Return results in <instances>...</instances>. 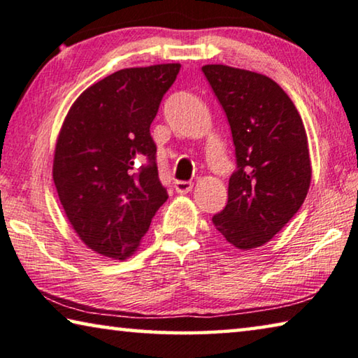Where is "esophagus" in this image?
<instances>
[{
	"instance_id": "esophagus-1",
	"label": "esophagus",
	"mask_w": 358,
	"mask_h": 358,
	"mask_svg": "<svg viewBox=\"0 0 358 358\" xmlns=\"http://www.w3.org/2000/svg\"><path fill=\"white\" fill-rule=\"evenodd\" d=\"M174 189L176 192L180 193V195H184V193H189L193 189V184L187 182V180H176Z\"/></svg>"
}]
</instances>
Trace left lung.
I'll list each match as a JSON object with an SVG mask.
<instances>
[{
	"label": "left lung",
	"instance_id": "8db88e82",
	"mask_svg": "<svg viewBox=\"0 0 358 358\" xmlns=\"http://www.w3.org/2000/svg\"><path fill=\"white\" fill-rule=\"evenodd\" d=\"M201 69L227 114L238 163L227 206L213 222L236 249H257L289 224L308 195L306 130L294 101L268 76L227 64Z\"/></svg>",
	"mask_w": 358,
	"mask_h": 358
}]
</instances>
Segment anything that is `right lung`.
I'll list each match as a JSON object with an SVG mask.
<instances>
[{
  "label": "right lung",
  "instance_id": "right-lung-1",
  "mask_svg": "<svg viewBox=\"0 0 358 358\" xmlns=\"http://www.w3.org/2000/svg\"><path fill=\"white\" fill-rule=\"evenodd\" d=\"M179 69V63L120 69L82 92L64 117L52 176L73 230L99 255L136 254L168 200L150 124ZM144 159L150 165L141 167Z\"/></svg>",
  "mask_w": 358,
  "mask_h": 358
}]
</instances>
